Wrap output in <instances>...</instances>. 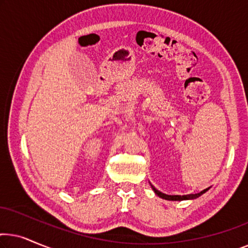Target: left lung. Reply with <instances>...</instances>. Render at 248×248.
Masks as SVG:
<instances>
[{"label": "left lung", "instance_id": "8db88e82", "mask_svg": "<svg viewBox=\"0 0 248 248\" xmlns=\"http://www.w3.org/2000/svg\"><path fill=\"white\" fill-rule=\"evenodd\" d=\"M151 188L154 189V192L159 196V198H161L164 200H168V201H185V200H195V199L200 198V196H201L202 194H204L206 191H209L210 187L203 189V191H201L200 193H196V194H186V195H168V194H165V193L158 191V189L152 185H151Z\"/></svg>", "mask_w": 248, "mask_h": 248}]
</instances>
